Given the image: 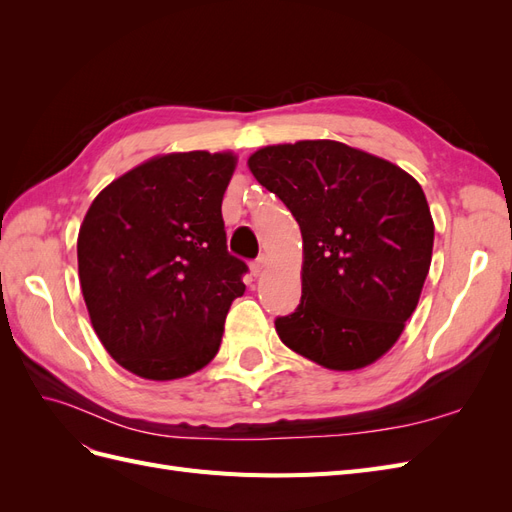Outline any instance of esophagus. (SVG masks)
<instances>
[{
    "mask_svg": "<svg viewBox=\"0 0 512 512\" xmlns=\"http://www.w3.org/2000/svg\"><path fill=\"white\" fill-rule=\"evenodd\" d=\"M267 265H269V260H267V256H260V258H256L252 265H250V269H252V273L254 275H260L262 271L267 269Z\"/></svg>",
    "mask_w": 512,
    "mask_h": 512,
    "instance_id": "1",
    "label": "esophagus"
}]
</instances>
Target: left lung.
I'll use <instances>...</instances> for the list:
<instances>
[{
  "instance_id": "obj_1",
  "label": "left lung",
  "mask_w": 512,
  "mask_h": 512,
  "mask_svg": "<svg viewBox=\"0 0 512 512\" xmlns=\"http://www.w3.org/2000/svg\"><path fill=\"white\" fill-rule=\"evenodd\" d=\"M247 164L303 237L301 303L275 318L277 335L327 369L378 361L429 273L433 220L423 188L399 166L337 141L265 147Z\"/></svg>"
}]
</instances>
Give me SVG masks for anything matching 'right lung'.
<instances>
[{
    "instance_id": "right-lung-1",
    "label": "right lung",
    "mask_w": 512,
    "mask_h": 512,
    "mask_svg": "<svg viewBox=\"0 0 512 512\" xmlns=\"http://www.w3.org/2000/svg\"><path fill=\"white\" fill-rule=\"evenodd\" d=\"M232 153L153 158L115 179L79 230V277L102 346L132 374L175 380L220 350L247 265L228 252Z\"/></svg>"
}]
</instances>
